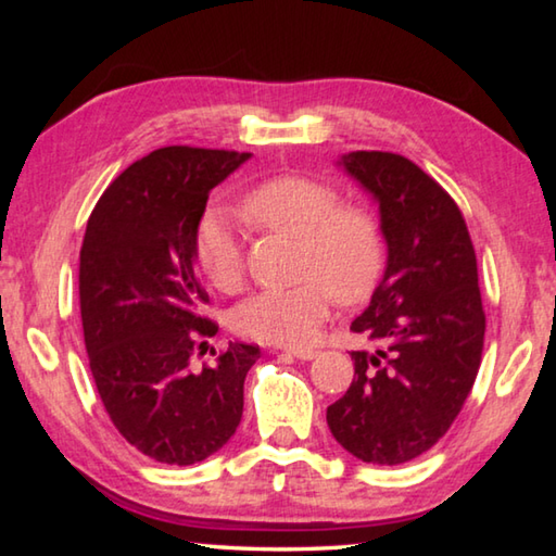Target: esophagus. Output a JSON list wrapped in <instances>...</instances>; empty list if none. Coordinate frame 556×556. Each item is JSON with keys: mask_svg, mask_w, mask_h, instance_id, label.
Listing matches in <instances>:
<instances>
[{"mask_svg": "<svg viewBox=\"0 0 556 556\" xmlns=\"http://www.w3.org/2000/svg\"><path fill=\"white\" fill-rule=\"evenodd\" d=\"M285 351L289 353V355H294V357H299V361H312V357H316V353L318 351H314V348H285Z\"/></svg>", "mask_w": 556, "mask_h": 556, "instance_id": "esophagus-1", "label": "esophagus"}]
</instances>
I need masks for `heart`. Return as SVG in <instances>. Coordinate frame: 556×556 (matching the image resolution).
I'll return each mask as SVG.
<instances>
[{
	"instance_id": "b5f03b06",
	"label": "heart",
	"mask_w": 556,
	"mask_h": 556,
	"mask_svg": "<svg viewBox=\"0 0 556 556\" xmlns=\"http://www.w3.org/2000/svg\"><path fill=\"white\" fill-rule=\"evenodd\" d=\"M240 211L257 228L299 238L296 285L257 291L232 316L235 331L262 343L296 345L316 336L333 296L355 304L378 285L384 238L363 205L341 203L331 184L308 176H271L242 195ZM195 265L215 289L232 294L244 281L238 230L220 211L205 213L193 232Z\"/></svg>"
}]
</instances>
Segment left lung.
<instances>
[{
	"mask_svg": "<svg viewBox=\"0 0 556 556\" xmlns=\"http://www.w3.org/2000/svg\"><path fill=\"white\" fill-rule=\"evenodd\" d=\"M343 166L380 201L388 269L351 324L375 351H353L355 378L326 409L338 444L365 464L397 466L454 425L481 368L485 312L464 213L427 172L392 152Z\"/></svg>",
	"mask_w": 556,
	"mask_h": 556,
	"instance_id": "8db88e82",
	"label": "left lung"
}]
</instances>
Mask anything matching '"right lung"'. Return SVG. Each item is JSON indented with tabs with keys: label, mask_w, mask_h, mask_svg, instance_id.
I'll return each mask as SVG.
<instances>
[{
	"label": "right lung",
	"mask_w": 556,
	"mask_h": 556,
	"mask_svg": "<svg viewBox=\"0 0 556 556\" xmlns=\"http://www.w3.org/2000/svg\"><path fill=\"white\" fill-rule=\"evenodd\" d=\"M248 156L162 147L127 166L88 218L78 289L92 380L115 429L159 464L191 466L228 444L260 357V345L230 343L193 365L218 333L203 314L193 232L211 188Z\"/></svg>",
	"instance_id": "obj_1"
}]
</instances>
